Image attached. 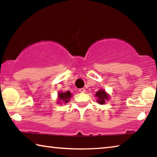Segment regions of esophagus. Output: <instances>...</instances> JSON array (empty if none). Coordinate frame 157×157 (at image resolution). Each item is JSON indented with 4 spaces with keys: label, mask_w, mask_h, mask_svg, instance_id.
<instances>
[{
    "label": "esophagus",
    "mask_w": 157,
    "mask_h": 157,
    "mask_svg": "<svg viewBox=\"0 0 157 157\" xmlns=\"http://www.w3.org/2000/svg\"><path fill=\"white\" fill-rule=\"evenodd\" d=\"M79 91L80 92V93H84V92H85V89H83V88H82V89H79Z\"/></svg>",
    "instance_id": "34e87169"
}]
</instances>
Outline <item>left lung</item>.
I'll list each match as a JSON object with an SVG mask.
<instances>
[{
	"label": "left lung",
	"instance_id": "1",
	"mask_svg": "<svg viewBox=\"0 0 157 157\" xmlns=\"http://www.w3.org/2000/svg\"><path fill=\"white\" fill-rule=\"evenodd\" d=\"M95 96L98 98L97 101L100 105H104L105 101L109 100V95L106 94L104 90H100V91H97L96 94H95Z\"/></svg>",
	"mask_w": 157,
	"mask_h": 157
}]
</instances>
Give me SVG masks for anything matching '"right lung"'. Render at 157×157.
I'll return each mask as SVG.
<instances>
[{
  "mask_svg": "<svg viewBox=\"0 0 157 157\" xmlns=\"http://www.w3.org/2000/svg\"><path fill=\"white\" fill-rule=\"evenodd\" d=\"M59 102H60V101H62L64 103L68 102L69 100H70V98H71V94L70 91H67V92H61L59 94Z\"/></svg>",
  "mask_w": 157,
  "mask_h": 157,
  "instance_id": "right-lung-1",
  "label": "right lung"
}]
</instances>
